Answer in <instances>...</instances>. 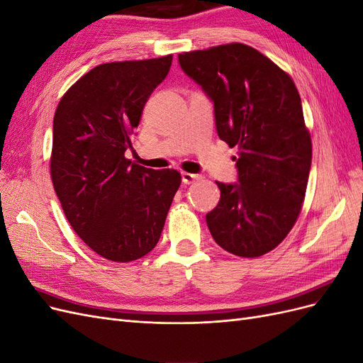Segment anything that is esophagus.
<instances>
[{
  "instance_id": "esophagus-1",
  "label": "esophagus",
  "mask_w": 363,
  "mask_h": 363,
  "mask_svg": "<svg viewBox=\"0 0 363 363\" xmlns=\"http://www.w3.org/2000/svg\"><path fill=\"white\" fill-rule=\"evenodd\" d=\"M200 177L196 174H191V172H182V182L184 184H191V183H195L196 180H199Z\"/></svg>"
}]
</instances>
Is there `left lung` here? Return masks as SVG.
<instances>
[{"mask_svg": "<svg viewBox=\"0 0 363 363\" xmlns=\"http://www.w3.org/2000/svg\"><path fill=\"white\" fill-rule=\"evenodd\" d=\"M179 65L213 103L219 139L239 148L238 183L216 182L221 199L207 227L225 251L259 257L286 238L306 195L312 142L300 94L286 72L244 43L183 52Z\"/></svg>", "mask_w": 363, "mask_h": 363, "instance_id": "1", "label": "left lung"}]
</instances>
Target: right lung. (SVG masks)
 I'll return each instance as SVG.
<instances>
[{
    "label": "right lung",
    "instance_id": "1",
    "mask_svg": "<svg viewBox=\"0 0 363 363\" xmlns=\"http://www.w3.org/2000/svg\"><path fill=\"white\" fill-rule=\"evenodd\" d=\"M171 63L164 56L95 67L69 87L54 115V191L74 232L108 260H136L157 245L182 183L175 169H150L124 156Z\"/></svg>",
    "mask_w": 363,
    "mask_h": 363
}]
</instances>
